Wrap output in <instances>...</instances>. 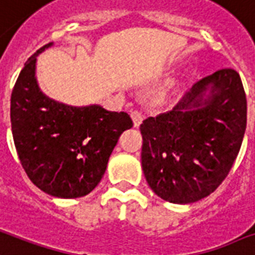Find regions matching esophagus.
<instances>
[{
	"instance_id": "1",
	"label": "esophagus",
	"mask_w": 255,
	"mask_h": 255,
	"mask_svg": "<svg viewBox=\"0 0 255 255\" xmlns=\"http://www.w3.org/2000/svg\"><path fill=\"white\" fill-rule=\"evenodd\" d=\"M131 118L132 122H133V126H135V127H139L141 123V120H143V115H141L137 110H135L131 111Z\"/></svg>"
}]
</instances>
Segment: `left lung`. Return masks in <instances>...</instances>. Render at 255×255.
<instances>
[{
    "instance_id": "left-lung-1",
    "label": "left lung",
    "mask_w": 255,
    "mask_h": 255,
    "mask_svg": "<svg viewBox=\"0 0 255 255\" xmlns=\"http://www.w3.org/2000/svg\"><path fill=\"white\" fill-rule=\"evenodd\" d=\"M246 114L240 75L223 68L195 83L171 111L143 120L141 167L152 191L179 205L215 191L240 152Z\"/></svg>"
}]
</instances>
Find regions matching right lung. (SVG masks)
Masks as SVG:
<instances>
[{
	"label": "right lung",
	"mask_w": 255,
	"mask_h": 255,
	"mask_svg": "<svg viewBox=\"0 0 255 255\" xmlns=\"http://www.w3.org/2000/svg\"><path fill=\"white\" fill-rule=\"evenodd\" d=\"M28 58L10 97L11 133L19 162L33 184L52 197L80 198L106 172L120 135L133 126L127 112L54 102L37 85L36 60Z\"/></svg>",
	"instance_id": "right-lung-1"
}]
</instances>
